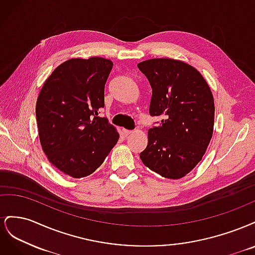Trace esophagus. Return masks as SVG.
I'll list each match as a JSON object with an SVG mask.
<instances>
[{"instance_id":"esophagus-1","label":"esophagus","mask_w":255,"mask_h":255,"mask_svg":"<svg viewBox=\"0 0 255 255\" xmlns=\"http://www.w3.org/2000/svg\"><path fill=\"white\" fill-rule=\"evenodd\" d=\"M132 134V130H128V129H122V135L125 137H128V135Z\"/></svg>"}]
</instances>
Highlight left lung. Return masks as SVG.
<instances>
[{
  "label": "left lung",
  "instance_id": "obj_1",
  "mask_svg": "<svg viewBox=\"0 0 255 255\" xmlns=\"http://www.w3.org/2000/svg\"><path fill=\"white\" fill-rule=\"evenodd\" d=\"M137 67L152 88L150 115L161 118L149 129L140 158L161 176L181 179L202 159L212 139L215 105L211 88L196 68L181 60L153 58Z\"/></svg>",
  "mask_w": 255,
  "mask_h": 255
}]
</instances>
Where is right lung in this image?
I'll use <instances>...</instances> for the list:
<instances>
[{"instance_id":"1","label":"right lung","mask_w":255,"mask_h":255,"mask_svg":"<svg viewBox=\"0 0 255 255\" xmlns=\"http://www.w3.org/2000/svg\"><path fill=\"white\" fill-rule=\"evenodd\" d=\"M112 69L106 58H71L52 72L37 99L42 150L53 166L75 179L94 173L119 139L109 120L98 117Z\"/></svg>"}]
</instances>
